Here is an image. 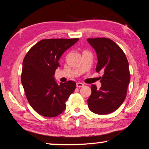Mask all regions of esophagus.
Segmentation results:
<instances>
[{
    "label": "esophagus",
    "mask_w": 149,
    "mask_h": 149,
    "mask_svg": "<svg viewBox=\"0 0 149 149\" xmlns=\"http://www.w3.org/2000/svg\"><path fill=\"white\" fill-rule=\"evenodd\" d=\"M84 85L82 84V83H80V82H78L77 83V87L78 88H82V87H84Z\"/></svg>",
    "instance_id": "34e87169"
}]
</instances>
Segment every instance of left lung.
<instances>
[{"instance_id":"1","label":"left lung","mask_w":149,"mask_h":149,"mask_svg":"<svg viewBox=\"0 0 149 149\" xmlns=\"http://www.w3.org/2000/svg\"><path fill=\"white\" fill-rule=\"evenodd\" d=\"M87 40L97 55L96 71L103 72L100 89L92 85L88 107L97 114H107L118 109L126 98L130 81L129 63L123 50L111 40L98 38Z\"/></svg>"}]
</instances>
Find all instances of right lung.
<instances>
[{
	"label": "right lung",
	"instance_id": "right-lung-1",
	"mask_svg": "<svg viewBox=\"0 0 149 149\" xmlns=\"http://www.w3.org/2000/svg\"><path fill=\"white\" fill-rule=\"evenodd\" d=\"M78 40H42L24 58L21 81L26 98L33 109L43 116L55 117L62 113L65 102L76 88L72 81L58 84L54 75L61 55Z\"/></svg>",
	"mask_w": 149,
	"mask_h": 149
}]
</instances>
